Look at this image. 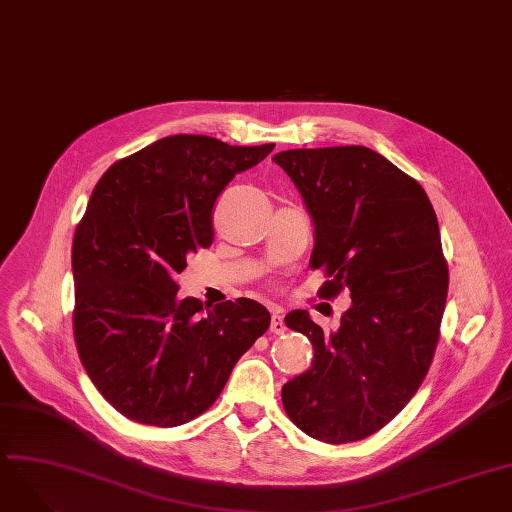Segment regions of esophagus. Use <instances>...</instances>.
I'll return each instance as SVG.
<instances>
[{"label":"esophagus","instance_id":"1","mask_svg":"<svg viewBox=\"0 0 512 512\" xmlns=\"http://www.w3.org/2000/svg\"><path fill=\"white\" fill-rule=\"evenodd\" d=\"M285 323H283V314H281V310H273V316H271V333H275V335H281V333H285Z\"/></svg>","mask_w":512,"mask_h":512}]
</instances>
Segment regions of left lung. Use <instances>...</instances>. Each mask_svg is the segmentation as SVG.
Returning a JSON list of instances; mask_svg holds the SVG:
<instances>
[{
  "label": "left lung",
  "instance_id": "1",
  "mask_svg": "<svg viewBox=\"0 0 512 512\" xmlns=\"http://www.w3.org/2000/svg\"><path fill=\"white\" fill-rule=\"evenodd\" d=\"M314 223L312 269L348 289L352 306L325 333L306 310L285 316L314 348L312 367L287 381V417L325 444H348L392 421L421 387L448 296V264L425 189L364 145L273 156Z\"/></svg>",
  "mask_w": 512,
  "mask_h": 512
}]
</instances>
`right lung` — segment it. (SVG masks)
<instances>
[{
    "label": "right lung",
    "instance_id": "right-lung-1",
    "mask_svg": "<svg viewBox=\"0 0 512 512\" xmlns=\"http://www.w3.org/2000/svg\"><path fill=\"white\" fill-rule=\"evenodd\" d=\"M275 143L170 135L114 162L72 239V329L93 385L120 415L156 427L200 417L271 325L262 304L179 298L187 256L214 237L212 208Z\"/></svg>",
    "mask_w": 512,
    "mask_h": 512
}]
</instances>
